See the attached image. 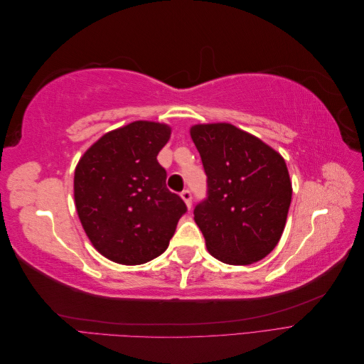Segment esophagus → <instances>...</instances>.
Here are the masks:
<instances>
[{"label": "esophagus", "mask_w": 364, "mask_h": 364, "mask_svg": "<svg viewBox=\"0 0 364 364\" xmlns=\"http://www.w3.org/2000/svg\"><path fill=\"white\" fill-rule=\"evenodd\" d=\"M181 197H182V200L185 202L186 208H191V199H193V196H191V191H188V190H185V191H182V193H181Z\"/></svg>", "instance_id": "34e87169"}]
</instances>
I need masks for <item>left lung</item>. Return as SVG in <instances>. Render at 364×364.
<instances>
[{
    "instance_id": "1",
    "label": "left lung",
    "mask_w": 364,
    "mask_h": 364,
    "mask_svg": "<svg viewBox=\"0 0 364 364\" xmlns=\"http://www.w3.org/2000/svg\"><path fill=\"white\" fill-rule=\"evenodd\" d=\"M191 139L208 176V199L194 220L208 252L247 266L277 247L291 203V179L281 153L230 123L194 124Z\"/></svg>"
}]
</instances>
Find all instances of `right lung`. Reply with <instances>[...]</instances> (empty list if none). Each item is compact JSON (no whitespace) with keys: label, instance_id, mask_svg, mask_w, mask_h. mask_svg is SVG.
<instances>
[{"label":"right lung","instance_id":"1","mask_svg":"<svg viewBox=\"0 0 364 364\" xmlns=\"http://www.w3.org/2000/svg\"><path fill=\"white\" fill-rule=\"evenodd\" d=\"M170 136V124L134 121L106 132L77 162V215L105 258L138 266L168 247L186 211L165 185L167 173L156 159Z\"/></svg>","mask_w":364,"mask_h":364}]
</instances>
